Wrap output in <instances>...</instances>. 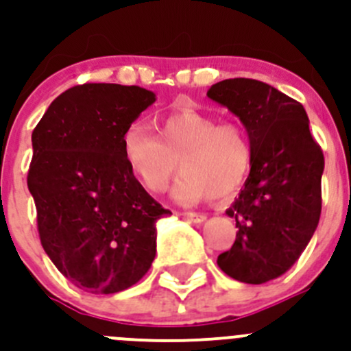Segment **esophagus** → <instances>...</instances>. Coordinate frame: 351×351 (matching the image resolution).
<instances>
[{
    "instance_id": "esophagus-1",
    "label": "esophagus",
    "mask_w": 351,
    "mask_h": 351,
    "mask_svg": "<svg viewBox=\"0 0 351 351\" xmlns=\"http://www.w3.org/2000/svg\"><path fill=\"white\" fill-rule=\"evenodd\" d=\"M182 217L186 218V220L194 221V223H201V221L206 220V215H203V213H194V211H186V213H182Z\"/></svg>"
}]
</instances>
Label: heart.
Listing matches in <instances>:
<instances>
[{
    "label": "heart",
    "instance_id": "heart-1",
    "mask_svg": "<svg viewBox=\"0 0 351 351\" xmlns=\"http://www.w3.org/2000/svg\"><path fill=\"white\" fill-rule=\"evenodd\" d=\"M158 138L143 123H133L121 138L130 172L150 193H162L177 171L182 176L172 196L182 204L211 197L227 201L247 180L254 150L239 124L223 123L193 107H172L155 119Z\"/></svg>",
    "mask_w": 351,
    "mask_h": 351
}]
</instances>
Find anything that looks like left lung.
Masks as SVG:
<instances>
[{"mask_svg": "<svg viewBox=\"0 0 351 351\" xmlns=\"http://www.w3.org/2000/svg\"><path fill=\"white\" fill-rule=\"evenodd\" d=\"M206 95L241 119L254 150L251 174L225 211L235 218V242L217 263L230 278L261 285L292 268L317 228L324 155L304 106L275 86L230 78Z\"/></svg>", "mask_w": 351, "mask_h": 351, "instance_id": "obj_1", "label": "left lung"}]
</instances>
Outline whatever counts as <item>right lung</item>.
I'll list each match as a JSON object with an SVG mask.
<instances>
[{"instance_id":"add662e5","label":"right lung","mask_w":351,"mask_h":351,"mask_svg":"<svg viewBox=\"0 0 351 351\" xmlns=\"http://www.w3.org/2000/svg\"><path fill=\"white\" fill-rule=\"evenodd\" d=\"M157 100L150 90L85 83L62 92L32 133L29 191L40 244L78 289L116 293L150 269L157 221L172 215L130 172L124 130Z\"/></svg>"}]
</instances>
